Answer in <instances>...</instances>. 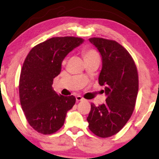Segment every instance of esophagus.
Returning <instances> with one entry per match:
<instances>
[{
	"mask_svg": "<svg viewBox=\"0 0 159 159\" xmlns=\"http://www.w3.org/2000/svg\"><path fill=\"white\" fill-rule=\"evenodd\" d=\"M75 99H76L77 102H80V101H83L84 100V99L80 97V96H77L76 97H75Z\"/></svg>",
	"mask_w": 159,
	"mask_h": 159,
	"instance_id": "esophagus-1",
	"label": "esophagus"
}]
</instances>
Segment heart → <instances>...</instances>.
<instances>
[{"label": "heart", "mask_w": 159, "mask_h": 159, "mask_svg": "<svg viewBox=\"0 0 159 159\" xmlns=\"http://www.w3.org/2000/svg\"><path fill=\"white\" fill-rule=\"evenodd\" d=\"M83 57H84V60L90 59V58H99L97 51L92 50V49L84 50L83 51Z\"/></svg>", "instance_id": "obj_1"}]
</instances>
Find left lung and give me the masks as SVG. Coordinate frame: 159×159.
<instances>
[{
    "mask_svg": "<svg viewBox=\"0 0 159 159\" xmlns=\"http://www.w3.org/2000/svg\"><path fill=\"white\" fill-rule=\"evenodd\" d=\"M89 41L101 54L99 84L104 86L107 99L98 107L91 104L87 121L93 134L108 138L121 130L133 112L138 91V70L133 57L118 42L99 37Z\"/></svg>",
    "mask_w": 159,
    "mask_h": 159,
    "instance_id": "8db88e82",
    "label": "left lung"
}]
</instances>
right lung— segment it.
Instances as JSON below:
<instances>
[{
	"mask_svg": "<svg viewBox=\"0 0 159 159\" xmlns=\"http://www.w3.org/2000/svg\"><path fill=\"white\" fill-rule=\"evenodd\" d=\"M84 41L74 37L50 38L34 47L24 60L19 79L20 102L29 124L38 133L57 132L75 104V97L58 95L52 84L64 58Z\"/></svg>",
	"mask_w": 159,
	"mask_h": 159,
	"instance_id": "1",
	"label": "right lung"
}]
</instances>
